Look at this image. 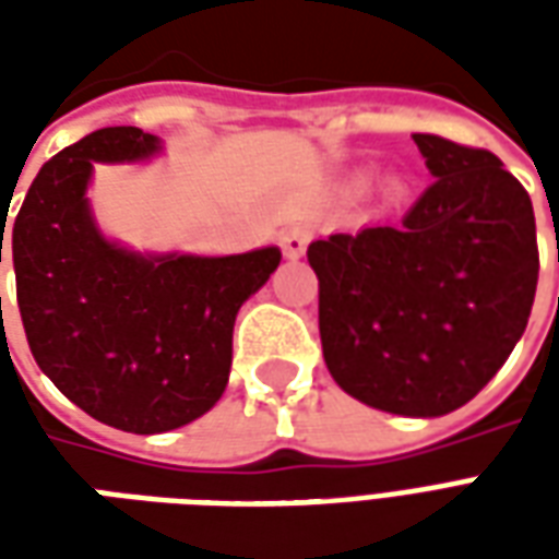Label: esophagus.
Masks as SVG:
<instances>
[{
  "label": "esophagus",
  "mask_w": 559,
  "mask_h": 559,
  "mask_svg": "<svg viewBox=\"0 0 559 559\" xmlns=\"http://www.w3.org/2000/svg\"><path fill=\"white\" fill-rule=\"evenodd\" d=\"M308 242H311V230L308 227H290V230L281 233V248H284L287 260H299Z\"/></svg>",
  "instance_id": "obj_1"
}]
</instances>
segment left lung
Masks as SVG:
<instances>
[{"instance_id": "8db88e82", "label": "left lung", "mask_w": 559, "mask_h": 559, "mask_svg": "<svg viewBox=\"0 0 559 559\" xmlns=\"http://www.w3.org/2000/svg\"><path fill=\"white\" fill-rule=\"evenodd\" d=\"M433 182L399 224L308 245L320 341L347 395L395 416L476 399L527 329L539 281L524 185L488 148L413 134Z\"/></svg>"}]
</instances>
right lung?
Here are the masks:
<instances>
[{
  "instance_id": "obj_1",
  "label": "right lung",
  "mask_w": 559,
  "mask_h": 559,
  "mask_svg": "<svg viewBox=\"0 0 559 559\" xmlns=\"http://www.w3.org/2000/svg\"><path fill=\"white\" fill-rule=\"evenodd\" d=\"M158 152L160 140L140 128L92 131L44 164L8 239L38 368L92 419L131 433L182 428L218 404L236 314L281 263L275 245L197 257L110 242L86 197L95 164ZM2 236L5 227L0 263Z\"/></svg>"
}]
</instances>
